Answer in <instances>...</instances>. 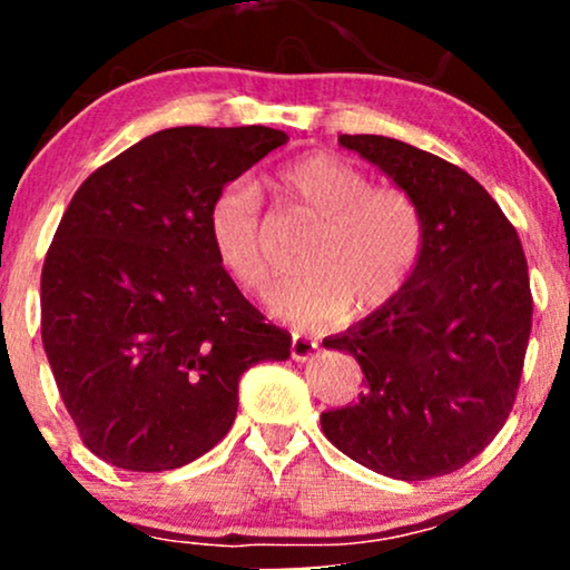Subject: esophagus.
<instances>
[{
    "label": "esophagus",
    "mask_w": 570,
    "mask_h": 570,
    "mask_svg": "<svg viewBox=\"0 0 570 570\" xmlns=\"http://www.w3.org/2000/svg\"><path fill=\"white\" fill-rule=\"evenodd\" d=\"M316 348H318V343L316 340H311V337H305V335H294L292 337V358L294 362H305V358H311L313 353H316Z\"/></svg>",
    "instance_id": "1"
}]
</instances>
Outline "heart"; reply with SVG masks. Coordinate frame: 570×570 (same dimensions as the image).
Segmentation results:
<instances>
[{
	"label": "heart",
	"mask_w": 570,
	"mask_h": 570,
	"mask_svg": "<svg viewBox=\"0 0 570 570\" xmlns=\"http://www.w3.org/2000/svg\"><path fill=\"white\" fill-rule=\"evenodd\" d=\"M273 189L292 212L316 219L297 265L267 303L303 330L383 311L407 289L426 254V214L402 187L372 179L335 153H305L273 176ZM206 233L219 265L240 289L259 292L271 278L267 227L252 181L233 179L214 195Z\"/></svg>",
	"instance_id": "b5f03b06"
}]
</instances>
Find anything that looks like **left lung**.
Masks as SVG:
<instances>
[{"mask_svg":"<svg viewBox=\"0 0 570 570\" xmlns=\"http://www.w3.org/2000/svg\"><path fill=\"white\" fill-rule=\"evenodd\" d=\"M426 214V254L391 305L324 348L351 353L364 394L322 412L340 453L394 480L461 469L493 442L520 389L533 297L514 225L453 163L385 136H340Z\"/></svg>","mask_w":570,"mask_h":570,"instance_id":"left-lung-1","label":"left lung"}]
</instances>
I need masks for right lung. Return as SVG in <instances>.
I'll use <instances>...</instances> for the list:
<instances>
[{"label": "right lung", "instance_id": "obj_1", "mask_svg": "<svg viewBox=\"0 0 570 570\" xmlns=\"http://www.w3.org/2000/svg\"><path fill=\"white\" fill-rule=\"evenodd\" d=\"M284 130L166 128L96 168L42 265V345L85 448L168 472L227 434L238 381L292 335L240 294L206 233L208 203Z\"/></svg>", "mask_w": 570, "mask_h": 570}]
</instances>
